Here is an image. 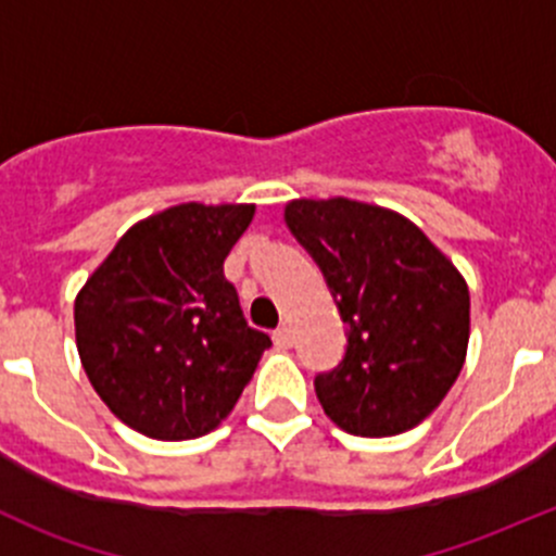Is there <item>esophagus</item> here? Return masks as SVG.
<instances>
[{"label": "esophagus", "mask_w": 556, "mask_h": 556, "mask_svg": "<svg viewBox=\"0 0 556 556\" xmlns=\"http://www.w3.org/2000/svg\"><path fill=\"white\" fill-rule=\"evenodd\" d=\"M274 341H277V346H282V350H290V346H293V328H290V325L277 328L274 330Z\"/></svg>", "instance_id": "esophagus-1"}]
</instances>
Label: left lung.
<instances>
[{
    "instance_id": "1",
    "label": "left lung",
    "mask_w": 556,
    "mask_h": 556,
    "mask_svg": "<svg viewBox=\"0 0 556 556\" xmlns=\"http://www.w3.org/2000/svg\"><path fill=\"white\" fill-rule=\"evenodd\" d=\"M285 223L323 268L346 323L344 361L314 379L325 414L363 439L417 428L463 371V274L408 217L366 201L293 199Z\"/></svg>"
}]
</instances>
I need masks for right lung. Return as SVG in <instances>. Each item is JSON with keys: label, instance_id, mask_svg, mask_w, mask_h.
Masks as SVG:
<instances>
[{"label": "right lung", "instance_id": "add662e5", "mask_svg": "<svg viewBox=\"0 0 556 556\" xmlns=\"http://www.w3.org/2000/svg\"><path fill=\"white\" fill-rule=\"evenodd\" d=\"M255 204H188L134 223L75 299L88 382L155 441L215 430L271 346L223 274Z\"/></svg>", "mask_w": 556, "mask_h": 556}]
</instances>
